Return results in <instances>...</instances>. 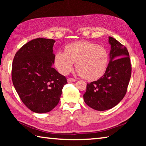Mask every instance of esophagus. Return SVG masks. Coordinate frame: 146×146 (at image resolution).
<instances>
[{"label":"esophagus","instance_id":"34e87169","mask_svg":"<svg viewBox=\"0 0 146 146\" xmlns=\"http://www.w3.org/2000/svg\"><path fill=\"white\" fill-rule=\"evenodd\" d=\"M75 81H76V79L75 78H68V82L69 83L75 82Z\"/></svg>","mask_w":146,"mask_h":146}]
</instances>
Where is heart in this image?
<instances>
[{
	"label": "heart",
	"mask_w": 146,
	"mask_h": 146,
	"mask_svg": "<svg viewBox=\"0 0 146 146\" xmlns=\"http://www.w3.org/2000/svg\"><path fill=\"white\" fill-rule=\"evenodd\" d=\"M64 51H58L55 56V65L62 75L70 73L75 62L77 73L88 80L100 78L107 70L109 54L102 46L88 41L75 42L68 44Z\"/></svg>",
	"instance_id": "1"
}]
</instances>
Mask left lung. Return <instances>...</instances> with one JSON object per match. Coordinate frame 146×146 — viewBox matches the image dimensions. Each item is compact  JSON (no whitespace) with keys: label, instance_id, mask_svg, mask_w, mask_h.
I'll use <instances>...</instances> for the list:
<instances>
[{"label":"left lung","instance_id":"1","mask_svg":"<svg viewBox=\"0 0 146 146\" xmlns=\"http://www.w3.org/2000/svg\"><path fill=\"white\" fill-rule=\"evenodd\" d=\"M109 42L110 61L107 70L100 78L88 84L83 96L86 104L97 111L110 110L123 99L131 75L126 47L111 36H109Z\"/></svg>","mask_w":146,"mask_h":146}]
</instances>
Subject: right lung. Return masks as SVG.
<instances>
[{"label": "right lung", "mask_w": 146, "mask_h": 146, "mask_svg": "<svg viewBox=\"0 0 146 146\" xmlns=\"http://www.w3.org/2000/svg\"><path fill=\"white\" fill-rule=\"evenodd\" d=\"M53 39L38 38L27 42L14 56L12 81L17 93L32 111H50L58 104L68 83L52 64L55 62Z\"/></svg>", "instance_id": "obj_1"}]
</instances>
